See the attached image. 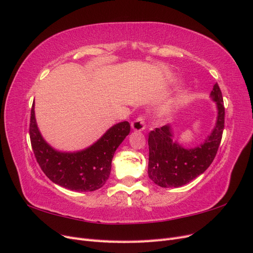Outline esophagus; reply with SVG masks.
<instances>
[{
  "instance_id": "esophagus-1",
  "label": "esophagus",
  "mask_w": 253,
  "mask_h": 253,
  "mask_svg": "<svg viewBox=\"0 0 253 253\" xmlns=\"http://www.w3.org/2000/svg\"><path fill=\"white\" fill-rule=\"evenodd\" d=\"M131 126L133 128V131H136V132H141L143 131V129L145 128V124H144V118L142 116L136 118L132 124H131Z\"/></svg>"
}]
</instances>
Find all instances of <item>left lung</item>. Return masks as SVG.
I'll list each match as a JSON object with an SVG mask.
<instances>
[{"label":"left lung","instance_id":"1","mask_svg":"<svg viewBox=\"0 0 253 253\" xmlns=\"http://www.w3.org/2000/svg\"><path fill=\"white\" fill-rule=\"evenodd\" d=\"M210 97L216 104L215 126L208 137L195 148L187 149L173 141L172 127L168 125L156 127L149 134L150 179L163 188H178L203 174L212 164L221 140L225 124L223 96L215 83Z\"/></svg>","mask_w":253,"mask_h":253}]
</instances>
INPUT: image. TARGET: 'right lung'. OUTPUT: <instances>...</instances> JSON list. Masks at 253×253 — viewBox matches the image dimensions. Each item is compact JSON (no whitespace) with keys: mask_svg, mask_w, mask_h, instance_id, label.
Masks as SVG:
<instances>
[{"mask_svg":"<svg viewBox=\"0 0 253 253\" xmlns=\"http://www.w3.org/2000/svg\"><path fill=\"white\" fill-rule=\"evenodd\" d=\"M129 129L128 122L122 121L110 127L86 149L77 152L58 151L44 140L38 128L34 102L29 136L37 162L52 182L77 192H90L103 187L109 179L114 153Z\"/></svg>","mask_w":253,"mask_h":253,"instance_id":"1","label":"right lung"}]
</instances>
